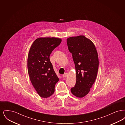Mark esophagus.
<instances>
[{
  "instance_id": "obj_1",
  "label": "esophagus",
  "mask_w": 125,
  "mask_h": 125,
  "mask_svg": "<svg viewBox=\"0 0 125 125\" xmlns=\"http://www.w3.org/2000/svg\"><path fill=\"white\" fill-rule=\"evenodd\" d=\"M67 75H68L67 73H64V74H63V75H62V77H63L65 78L66 77H67Z\"/></svg>"
}]
</instances>
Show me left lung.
<instances>
[{
  "instance_id": "obj_1",
  "label": "left lung",
  "mask_w": 125,
  "mask_h": 125,
  "mask_svg": "<svg viewBox=\"0 0 125 125\" xmlns=\"http://www.w3.org/2000/svg\"><path fill=\"white\" fill-rule=\"evenodd\" d=\"M66 42L76 70V84L71 91L82 98L89 93L95 82L99 65L97 52L93 42L85 36L70 37Z\"/></svg>"
}]
</instances>
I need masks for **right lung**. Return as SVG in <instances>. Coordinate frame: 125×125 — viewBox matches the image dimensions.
Segmentation results:
<instances>
[{"instance_id": "obj_1", "label": "right lung", "mask_w": 125, "mask_h": 125, "mask_svg": "<svg viewBox=\"0 0 125 125\" xmlns=\"http://www.w3.org/2000/svg\"><path fill=\"white\" fill-rule=\"evenodd\" d=\"M62 41L55 37H40L32 43L28 57V71L30 80L41 97L52 95L59 79L54 71L50 55Z\"/></svg>"}]
</instances>
